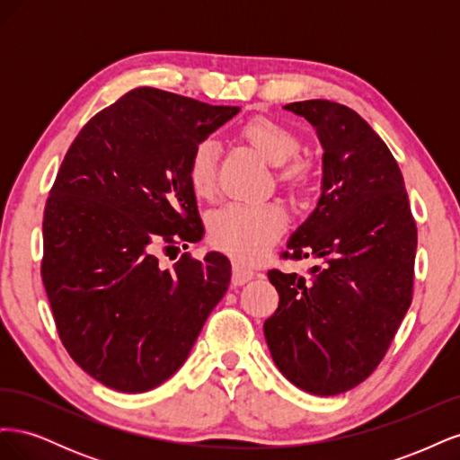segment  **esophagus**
I'll use <instances>...</instances> for the list:
<instances>
[{
	"label": "esophagus",
	"mask_w": 460,
	"mask_h": 460,
	"mask_svg": "<svg viewBox=\"0 0 460 460\" xmlns=\"http://www.w3.org/2000/svg\"><path fill=\"white\" fill-rule=\"evenodd\" d=\"M253 276H255V270H253V269L245 267V264H242V262H234V267H232V282H234V284L242 286V284L252 280Z\"/></svg>",
	"instance_id": "34e87169"
}]
</instances>
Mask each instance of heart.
I'll return each mask as SVG.
<instances>
[{"instance_id":"1","label":"heart","mask_w":460,"mask_h":460,"mask_svg":"<svg viewBox=\"0 0 460 460\" xmlns=\"http://www.w3.org/2000/svg\"><path fill=\"white\" fill-rule=\"evenodd\" d=\"M242 137L255 151L278 166V178L289 190H303L311 180V163L299 157L301 142L286 124L257 117L242 128ZM218 147L201 142L191 151L188 180L198 198H211L217 188ZM286 226V213L278 203H228L208 217L207 230L211 243L240 261H257L267 253Z\"/></svg>"}]
</instances>
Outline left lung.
Listing matches in <instances>:
<instances>
[{
    "mask_svg": "<svg viewBox=\"0 0 460 460\" xmlns=\"http://www.w3.org/2000/svg\"><path fill=\"white\" fill-rule=\"evenodd\" d=\"M324 149L323 193L291 234L288 259H318L311 278L269 270L280 303L264 320L276 367L303 392L338 395L380 365L412 301L416 225L399 164L353 109L288 103Z\"/></svg>",
    "mask_w": 460,
    "mask_h": 460,
    "instance_id": "8db88e82",
    "label": "left lung"
}]
</instances>
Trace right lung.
<instances>
[{
    "mask_svg": "<svg viewBox=\"0 0 460 460\" xmlns=\"http://www.w3.org/2000/svg\"><path fill=\"white\" fill-rule=\"evenodd\" d=\"M240 107L136 88L92 117L68 147L44 211L41 280L75 363L103 385L142 394L184 365L225 297L230 261L155 252L203 238L188 163Z\"/></svg>",
    "mask_w": 460,
    "mask_h": 460,
    "instance_id": "add662e5",
    "label": "right lung"
}]
</instances>
